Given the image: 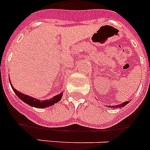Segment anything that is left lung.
Listing matches in <instances>:
<instances>
[{
    "label": "left lung",
    "instance_id": "8db88e82",
    "mask_svg": "<svg viewBox=\"0 0 150 150\" xmlns=\"http://www.w3.org/2000/svg\"><path fill=\"white\" fill-rule=\"evenodd\" d=\"M129 103V101H126V102H125V103H122V104L120 105H114V106H111V105H108V107H109V108H112L113 109H117V108H122V107H124L125 105H126L128 104V103Z\"/></svg>",
    "mask_w": 150,
    "mask_h": 150
}]
</instances>
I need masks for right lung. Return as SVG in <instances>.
<instances>
[{
    "label": "right lung",
    "instance_id": "add662e5",
    "mask_svg": "<svg viewBox=\"0 0 150 150\" xmlns=\"http://www.w3.org/2000/svg\"><path fill=\"white\" fill-rule=\"evenodd\" d=\"M10 80V79H9ZM11 86L12 87V89L14 90V93L17 95L18 98H20L21 100H22L23 102H24L25 103H27L29 105H31L32 107H35V108H38V109H44V108H47L49 106H52L53 105H54L55 103H58L59 101L62 99L63 96V92H61L60 94L57 95V96H54L53 98H50V99H46V100H39L38 98H33L31 96H27L25 94H23L22 92H20L17 91V90L13 87V86L11 85V83L10 82Z\"/></svg>",
    "mask_w": 150,
    "mask_h": 150
}]
</instances>
